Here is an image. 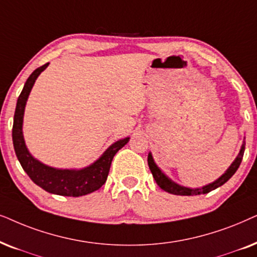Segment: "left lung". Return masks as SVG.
I'll use <instances>...</instances> for the list:
<instances>
[{"label":"left lung","instance_id":"1","mask_svg":"<svg viewBox=\"0 0 257 257\" xmlns=\"http://www.w3.org/2000/svg\"><path fill=\"white\" fill-rule=\"evenodd\" d=\"M244 145L245 143L242 145V148L240 150L238 156L236 157V160L232 162L231 166L229 167V169L220 177V179L216 180L213 183L208 184V186H206V187L197 188V189H190V188L181 187V186H179V184L172 182L168 177H167L162 172H161V170L159 169V167H157L155 162H154L152 154H149L148 155V166H149L150 172H152V174H153L154 179H155V181H156V183L159 184V187L161 188V189L167 191V193H170L174 195H186V196H194V195L208 194L209 191L216 189V188L221 187L222 184H224L236 173V170L238 169V167H240V164L242 162V159H243L244 148H245Z\"/></svg>","mask_w":257,"mask_h":257}]
</instances>
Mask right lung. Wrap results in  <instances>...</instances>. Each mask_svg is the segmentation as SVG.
<instances>
[{"mask_svg": "<svg viewBox=\"0 0 257 257\" xmlns=\"http://www.w3.org/2000/svg\"><path fill=\"white\" fill-rule=\"evenodd\" d=\"M49 63L43 64L35 69L27 80L23 90L17 100L13 124V143L16 156L22 168L28 174L34 183L48 193L62 195V196H82L100 189L107 181L111 161L115 154L126 145L129 138L115 142L105 150L103 155L90 167L81 170H62L44 166L30 155L25 145L22 135V122L27 98L29 96L37 76L46 69Z\"/></svg>", "mask_w": 257, "mask_h": 257, "instance_id": "obj_1", "label": "right lung"}]
</instances>
